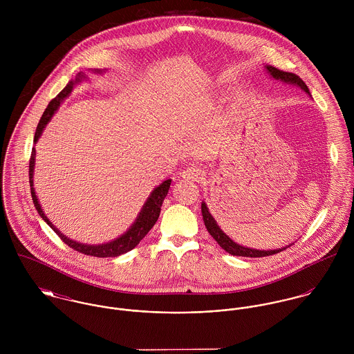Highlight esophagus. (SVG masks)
I'll return each mask as SVG.
<instances>
[{
    "label": "esophagus",
    "instance_id": "esophagus-1",
    "mask_svg": "<svg viewBox=\"0 0 354 354\" xmlns=\"http://www.w3.org/2000/svg\"><path fill=\"white\" fill-rule=\"evenodd\" d=\"M183 181H201L203 178V171L198 167H188L180 174Z\"/></svg>",
    "mask_w": 354,
    "mask_h": 354
}]
</instances>
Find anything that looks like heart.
<instances>
[{"instance_id":"heart-1","label":"heart","mask_w":354,"mask_h":354,"mask_svg":"<svg viewBox=\"0 0 354 354\" xmlns=\"http://www.w3.org/2000/svg\"><path fill=\"white\" fill-rule=\"evenodd\" d=\"M202 113V109L201 107H192V109H185L184 111H181L177 117V125L183 129H187L188 127L192 125V122L201 115Z\"/></svg>"}]
</instances>
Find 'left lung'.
I'll list each match as a JSON object with an SVG mask.
<instances>
[{
	"label": "left lung",
	"mask_w": 354,
	"mask_h": 354,
	"mask_svg": "<svg viewBox=\"0 0 354 354\" xmlns=\"http://www.w3.org/2000/svg\"><path fill=\"white\" fill-rule=\"evenodd\" d=\"M264 69L266 72L268 73V76L274 80H278V82H282V83H286V84H292V86H297L300 87L301 90H304L310 98V93L306 87V84L304 83L303 80L295 75V73H290V72H283V71H279L271 65H264ZM202 215L203 221H204V225L208 230V233L212 236V239L222 247V250H225L226 252L233 254V256H244V257H263V256H270V254H274V253L281 252L283 250H286L288 247H290L292 244L286 245V247H282V248H278V250H253V248H248V247H243L240 244H237L236 241H233L221 227L219 225L216 223V221L214 219V216L209 214L208 211V207L205 203L202 202Z\"/></svg>",
	"instance_id": "8db88e82"
}]
</instances>
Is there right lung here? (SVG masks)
<instances>
[{"mask_svg": "<svg viewBox=\"0 0 354 354\" xmlns=\"http://www.w3.org/2000/svg\"><path fill=\"white\" fill-rule=\"evenodd\" d=\"M94 73H100L102 75L104 72V69H95L93 71ZM86 79V76L83 75V72H79L75 77V80H71L66 87L54 98L51 100L50 103L48 104L46 110L44 111L41 120H39V124L37 127V131H35V136H34V145L38 143L39 138L42 136L44 133V129L46 128V125L50 122L51 117L57 113V110L59 109L61 103L65 101L73 87L79 83H82L83 80ZM35 153L37 150L35 147H32V152H31V159H30V187H31V196H32V202L38 211V214L41 215V218L50 226L51 229L55 232V234L66 244L69 245L71 248H73L75 251L77 252L84 253V254H90V256H97V257H117L122 253L129 252L132 251L139 243L140 240L145 239V236L151 230L152 226L155 225V222L158 221L159 218V214H160V207H162V203L165 201L167 192H169V188H170V184H171V180H166L163 181L162 184H159L158 187L153 188L150 196L147 198L146 203L143 204L140 212L138 214L135 222L129 226V229L121 234L120 237H117L115 240H111L109 243H103V244H83V243H79V241H75L69 237H66L65 234H62L53 223L50 222V219L46 216L45 211L42 209V205L39 204V201L37 198V194H35V188H34V169H35Z\"/></svg>", "mask_w": 354, "mask_h": 354, "instance_id": "obj_1", "label": "right lung"}]
</instances>
